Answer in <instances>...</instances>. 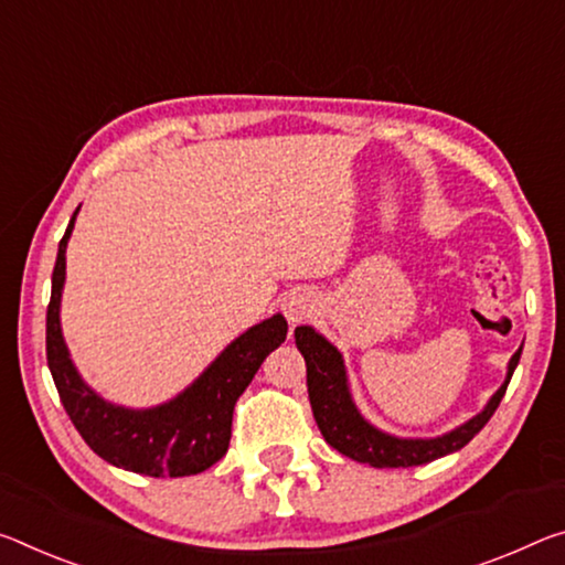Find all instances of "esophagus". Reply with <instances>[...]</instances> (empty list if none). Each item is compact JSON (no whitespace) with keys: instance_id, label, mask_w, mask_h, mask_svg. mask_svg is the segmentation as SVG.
<instances>
[{"instance_id":"esophagus-1","label":"esophagus","mask_w":565,"mask_h":565,"mask_svg":"<svg viewBox=\"0 0 565 565\" xmlns=\"http://www.w3.org/2000/svg\"><path fill=\"white\" fill-rule=\"evenodd\" d=\"M281 309H284V317L289 319V324L297 327V324H303V321H309L311 317L317 315V311H319V299H317L315 291L297 289V291H291L289 297L284 299Z\"/></svg>"}]
</instances>
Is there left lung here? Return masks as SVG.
Here are the masks:
<instances>
[{"label":"left lung","instance_id":"obj_1","mask_svg":"<svg viewBox=\"0 0 565 565\" xmlns=\"http://www.w3.org/2000/svg\"><path fill=\"white\" fill-rule=\"evenodd\" d=\"M294 339H297L299 352L307 362V387H309V402L315 419L324 435V440L339 450L347 458L356 462H366L372 468H412V465H425L445 455L458 452L460 447L468 445L482 427L488 425L492 412L498 409L500 399H503L508 382L513 377L518 362H521V352L510 356L508 362V377L500 384V390L490 397L486 409L478 412L468 423L450 429L440 437H427V440H412V437H395L377 429L366 423L356 409L352 392L347 384V370L342 354L337 347L327 342L324 337L311 327H297L294 329Z\"/></svg>","mask_w":565,"mask_h":565}]
</instances>
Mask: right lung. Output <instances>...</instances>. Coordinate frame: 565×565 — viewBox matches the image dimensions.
<instances>
[{
    "label": "right lung",
    "instance_id": "obj_1",
    "mask_svg": "<svg viewBox=\"0 0 565 565\" xmlns=\"http://www.w3.org/2000/svg\"><path fill=\"white\" fill-rule=\"evenodd\" d=\"M77 211L60 241L47 307V364L62 405L89 450L115 468L150 478L199 476L226 455L236 399L244 395L266 356L281 347L289 329L286 319L274 315L244 331L191 387L163 405L128 409L105 402L77 374L60 329L65 248L75 228Z\"/></svg>",
    "mask_w": 565,
    "mask_h": 565
}]
</instances>
